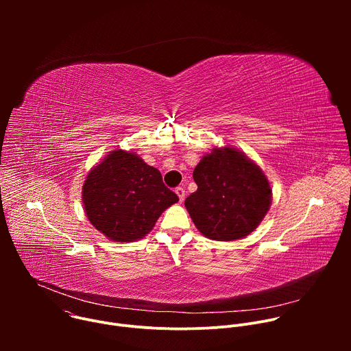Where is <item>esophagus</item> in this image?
Segmentation results:
<instances>
[{"mask_svg":"<svg viewBox=\"0 0 351 351\" xmlns=\"http://www.w3.org/2000/svg\"><path fill=\"white\" fill-rule=\"evenodd\" d=\"M175 193H176V194H178V197H179V202H180V203H183L184 195H186V191H184V189L179 186V187H176V189H175Z\"/></svg>","mask_w":351,"mask_h":351,"instance_id":"obj_1","label":"esophagus"}]
</instances>
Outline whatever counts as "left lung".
Returning a JSON list of instances; mask_svg holds the SVG:
<instances>
[{
	"instance_id": "left-lung-1",
	"label": "left lung",
	"mask_w": 351,
	"mask_h": 351,
	"mask_svg": "<svg viewBox=\"0 0 351 351\" xmlns=\"http://www.w3.org/2000/svg\"><path fill=\"white\" fill-rule=\"evenodd\" d=\"M197 190L184 202L195 228L219 241L243 239L267 215L272 189L263 169L233 147L214 148L193 171Z\"/></svg>"
}]
</instances>
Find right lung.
<instances>
[{"instance_id": "add662e5", "label": "right lung", "mask_w": 351, "mask_h": 351, "mask_svg": "<svg viewBox=\"0 0 351 351\" xmlns=\"http://www.w3.org/2000/svg\"><path fill=\"white\" fill-rule=\"evenodd\" d=\"M82 198L90 223L121 243L143 239L160 215L179 202L157 168L125 149H114L88 172Z\"/></svg>"}]
</instances>
